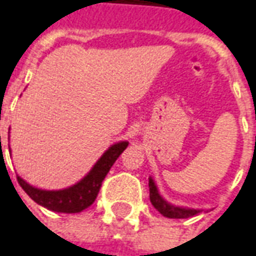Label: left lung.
<instances>
[{"instance_id":"1","label":"left lung","mask_w":256,"mask_h":256,"mask_svg":"<svg viewBox=\"0 0 256 256\" xmlns=\"http://www.w3.org/2000/svg\"><path fill=\"white\" fill-rule=\"evenodd\" d=\"M149 190L152 205L154 206L163 216L170 218V219H186V218L194 216V215H198L200 212L199 209L180 208V206L170 205L169 202H166L160 194H159V192H158V188H156V184H154L152 178L149 179Z\"/></svg>"}]
</instances>
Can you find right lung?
Here are the masks:
<instances>
[{"label": "right lung", "instance_id": "add662e5", "mask_svg": "<svg viewBox=\"0 0 256 256\" xmlns=\"http://www.w3.org/2000/svg\"><path fill=\"white\" fill-rule=\"evenodd\" d=\"M128 142H118L104 152V154L97 160L94 168L78 184H72L62 190H42L28 184L24 179L17 176L20 186L24 192L38 205L44 206L54 212L62 214H78L90 205H93L106 174L117 160V158L128 148ZM1 148V136H0Z\"/></svg>", "mask_w": 256, "mask_h": 256}]
</instances>
